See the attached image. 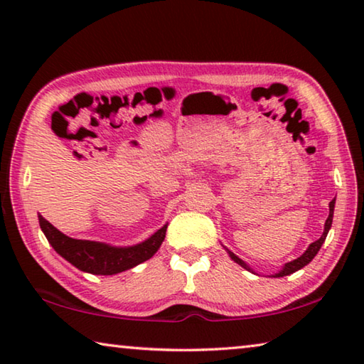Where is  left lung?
I'll return each instance as SVG.
<instances>
[{"label": "left lung", "instance_id": "8db88e82", "mask_svg": "<svg viewBox=\"0 0 364 364\" xmlns=\"http://www.w3.org/2000/svg\"><path fill=\"white\" fill-rule=\"evenodd\" d=\"M334 205H336V199H332V200H331V204H329V217H328V220H326V223H324L323 236L319 237L318 241L311 242L310 245H308V249L304 252V255H300L299 258H295V260L286 263V264H284V268H282V269L279 271V273H276V274H274V278H282V276H289V274H292V273H295V271H299L300 268H304L305 264H308V263H310V262L313 260V258H315V255L318 254V250L321 249L323 242L326 241V236H328V232H329V230H331L332 217H334ZM228 254H230V257H231L232 260L236 262L237 264H241L242 268L252 271V269H250V267H247V264H245V263H244V262L241 260V258H239L237 255H234L232 252L228 250Z\"/></svg>", "mask_w": 364, "mask_h": 364}]
</instances>
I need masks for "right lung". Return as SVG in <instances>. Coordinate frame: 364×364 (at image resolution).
Masks as SVG:
<instances>
[{
	"mask_svg": "<svg viewBox=\"0 0 364 364\" xmlns=\"http://www.w3.org/2000/svg\"><path fill=\"white\" fill-rule=\"evenodd\" d=\"M38 220L41 231L45 232L53 249L67 262H70L73 267L91 274H117L149 260L159 250L160 244L165 239V232H167V225H165L144 242L132 245V247H112V245L101 242L72 239L56 230L41 215Z\"/></svg>",
	"mask_w": 364,
	"mask_h": 364,
	"instance_id": "obj_1",
	"label": "right lung"
}]
</instances>
